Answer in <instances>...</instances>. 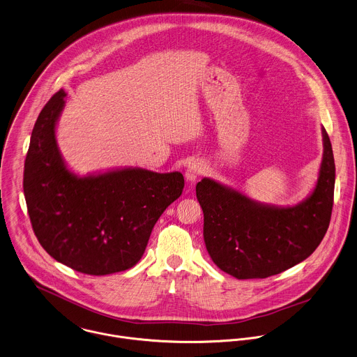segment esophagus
Listing matches in <instances>:
<instances>
[{"instance_id": "1", "label": "esophagus", "mask_w": 357, "mask_h": 357, "mask_svg": "<svg viewBox=\"0 0 357 357\" xmlns=\"http://www.w3.org/2000/svg\"><path fill=\"white\" fill-rule=\"evenodd\" d=\"M203 172H204V164L199 160H195V161L189 162V165L186 168V172H185V178H186L188 182L193 183Z\"/></svg>"}]
</instances>
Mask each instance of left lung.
Segmentation results:
<instances>
[{
	"label": "left lung",
	"instance_id": "obj_1",
	"mask_svg": "<svg viewBox=\"0 0 357 357\" xmlns=\"http://www.w3.org/2000/svg\"><path fill=\"white\" fill-rule=\"evenodd\" d=\"M323 158L312 193L295 206H273L203 178L196 196L204 214V243L215 265L236 279H265L305 261L331 219L335 162L321 127Z\"/></svg>",
	"mask_w": 357,
	"mask_h": 357
}]
</instances>
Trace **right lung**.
Instances as JSON below:
<instances>
[{"instance_id": "right-lung-1", "label": "right lung", "mask_w": 357, "mask_h": 357, "mask_svg": "<svg viewBox=\"0 0 357 357\" xmlns=\"http://www.w3.org/2000/svg\"><path fill=\"white\" fill-rule=\"evenodd\" d=\"M65 98L61 89L41 110L24 161L33 230L54 259L79 273L127 271L142 258L158 218L182 195L183 175L138 167L74 174L56 142Z\"/></svg>"}]
</instances>
